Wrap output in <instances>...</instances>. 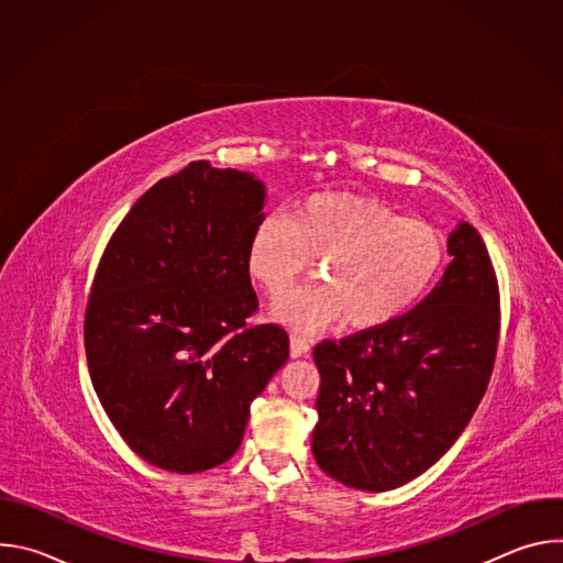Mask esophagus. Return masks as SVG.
I'll use <instances>...</instances> for the list:
<instances>
[{
  "label": "esophagus",
  "instance_id": "34e87169",
  "mask_svg": "<svg viewBox=\"0 0 563 563\" xmlns=\"http://www.w3.org/2000/svg\"><path fill=\"white\" fill-rule=\"evenodd\" d=\"M289 352H291L294 358L305 356V354L309 352V343H307L305 339H300V336H291V339H289Z\"/></svg>",
  "mask_w": 563,
  "mask_h": 563
}]
</instances>
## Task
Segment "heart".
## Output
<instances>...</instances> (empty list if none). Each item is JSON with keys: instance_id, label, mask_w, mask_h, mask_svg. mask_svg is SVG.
Wrapping results in <instances>:
<instances>
[{"instance_id": "b5f03b06", "label": "heart", "mask_w": 563, "mask_h": 563, "mask_svg": "<svg viewBox=\"0 0 563 563\" xmlns=\"http://www.w3.org/2000/svg\"><path fill=\"white\" fill-rule=\"evenodd\" d=\"M318 258L320 285L285 298L276 313L296 330L336 323L376 330L410 307L437 280L441 233L356 194H313L296 213H265L252 231L247 265L272 298H280Z\"/></svg>"}]
</instances>
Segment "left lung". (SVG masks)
<instances>
[{"label":"left lung","mask_w":563,"mask_h":563,"mask_svg":"<svg viewBox=\"0 0 563 563\" xmlns=\"http://www.w3.org/2000/svg\"><path fill=\"white\" fill-rule=\"evenodd\" d=\"M434 289L391 323L313 347L311 452L341 484L385 493L423 474L484 398L499 345V285L478 231L461 222Z\"/></svg>","instance_id":"obj_1"}]
</instances>
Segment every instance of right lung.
<instances>
[{"mask_svg": "<svg viewBox=\"0 0 563 563\" xmlns=\"http://www.w3.org/2000/svg\"><path fill=\"white\" fill-rule=\"evenodd\" d=\"M265 185L205 159L155 183L100 258L85 347L100 404L146 463L194 474L231 459L252 400L289 358L258 309L247 247Z\"/></svg>", "mask_w": 563, "mask_h": 563, "instance_id": "obj_1", "label": "right lung"}]
</instances>
